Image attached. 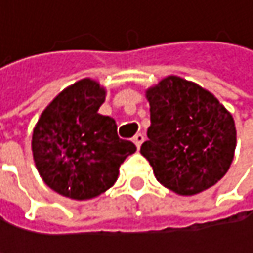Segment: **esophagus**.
<instances>
[{
  "label": "esophagus",
  "instance_id": "1",
  "mask_svg": "<svg viewBox=\"0 0 253 253\" xmlns=\"http://www.w3.org/2000/svg\"><path fill=\"white\" fill-rule=\"evenodd\" d=\"M143 139H145V136H143L142 133H137V134H134V137H133V142H134V145H136L137 148H140V145H142Z\"/></svg>",
  "mask_w": 253,
  "mask_h": 253
}]
</instances>
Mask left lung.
<instances>
[{"instance_id": "obj_1", "label": "left lung", "mask_w": 253, "mask_h": 253, "mask_svg": "<svg viewBox=\"0 0 253 253\" xmlns=\"http://www.w3.org/2000/svg\"><path fill=\"white\" fill-rule=\"evenodd\" d=\"M151 111L140 154L157 180L180 195H195L227 173L236 127L220 101L196 83L169 76L146 90Z\"/></svg>"}]
</instances>
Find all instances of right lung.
Listing matches in <instances>:
<instances>
[{
    "label": "right lung",
    "instance_id": "obj_1",
    "mask_svg": "<svg viewBox=\"0 0 253 253\" xmlns=\"http://www.w3.org/2000/svg\"><path fill=\"white\" fill-rule=\"evenodd\" d=\"M105 89L90 79L64 89L41 114L32 136L36 169L57 193L77 201L110 189L136 151L120 139L116 120L98 113Z\"/></svg>",
    "mask_w": 253,
    "mask_h": 253
}]
</instances>
